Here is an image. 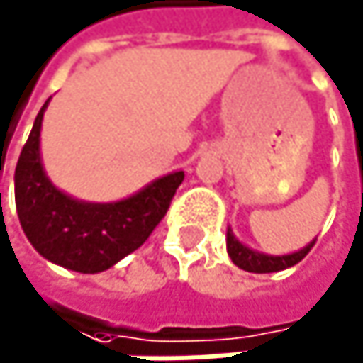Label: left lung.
Returning a JSON list of instances; mask_svg holds the SVG:
<instances>
[{
  "instance_id": "8db88e82",
  "label": "left lung",
  "mask_w": 363,
  "mask_h": 363,
  "mask_svg": "<svg viewBox=\"0 0 363 363\" xmlns=\"http://www.w3.org/2000/svg\"><path fill=\"white\" fill-rule=\"evenodd\" d=\"M316 239L312 243H308L303 250L295 252V254H286V256H269V254H260V252H254L250 250L247 245H243L235 235H232V230L228 228V235H225V247H228V256L230 260L235 262L239 269L243 271H250V273H275V271H284L289 269L297 262H301L308 252L314 247Z\"/></svg>"
}]
</instances>
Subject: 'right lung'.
I'll return each instance as SVG.
<instances>
[{
    "instance_id": "right-lung-1",
    "label": "right lung",
    "mask_w": 363,
    "mask_h": 363,
    "mask_svg": "<svg viewBox=\"0 0 363 363\" xmlns=\"http://www.w3.org/2000/svg\"><path fill=\"white\" fill-rule=\"evenodd\" d=\"M47 103L34 120L14 169L18 221L43 258L77 273H101L144 245L165 217L185 172L157 178L120 202L74 200L60 191L43 169L40 126Z\"/></svg>"
}]
</instances>
